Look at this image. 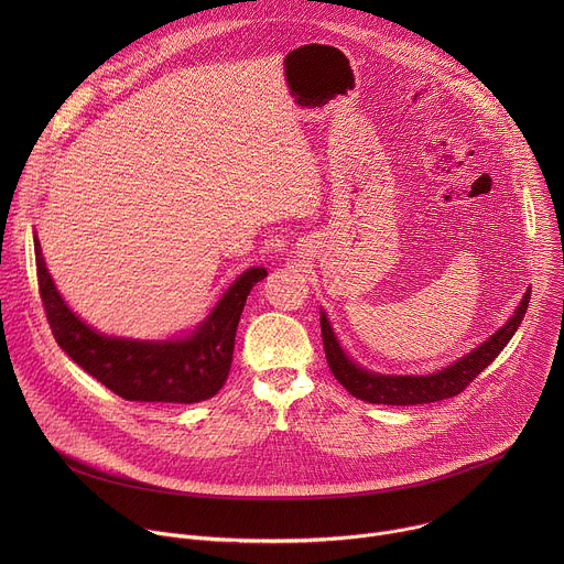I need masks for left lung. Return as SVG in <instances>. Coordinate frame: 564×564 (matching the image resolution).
<instances>
[{
    "label": "left lung",
    "instance_id": "obj_1",
    "mask_svg": "<svg viewBox=\"0 0 564 564\" xmlns=\"http://www.w3.org/2000/svg\"><path fill=\"white\" fill-rule=\"evenodd\" d=\"M529 299H531V290L520 301L516 314L479 348H475L453 366L426 377L375 375L355 366L339 348L324 312H321V337H324V350H326V359L333 375L352 397L364 399L368 404H386V406L431 404V401L448 399L464 392V388L505 350V346L511 341L518 326L522 324V316L529 307Z\"/></svg>",
    "mask_w": 564,
    "mask_h": 564
}]
</instances>
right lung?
I'll return each instance as SVG.
<instances>
[{
    "instance_id": "add662e5",
    "label": "right lung",
    "mask_w": 564,
    "mask_h": 564,
    "mask_svg": "<svg viewBox=\"0 0 564 564\" xmlns=\"http://www.w3.org/2000/svg\"><path fill=\"white\" fill-rule=\"evenodd\" d=\"M35 268L42 305L57 346L118 397L163 404H196L223 388L231 366L240 312L250 290L268 276L263 268L240 274L189 339L149 344L102 337L83 324L55 290L37 238Z\"/></svg>"
}]
</instances>
